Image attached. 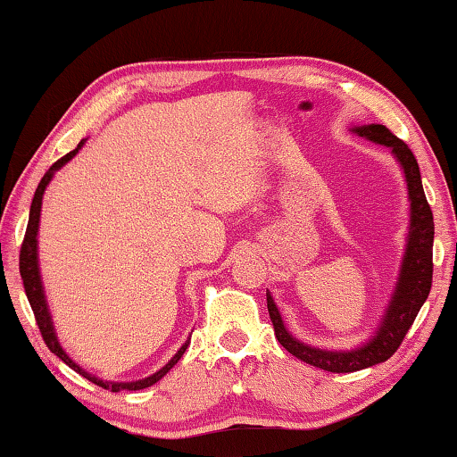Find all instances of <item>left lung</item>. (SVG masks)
<instances>
[{"label":"left lung","mask_w":457,"mask_h":457,"mask_svg":"<svg viewBox=\"0 0 457 457\" xmlns=\"http://www.w3.org/2000/svg\"><path fill=\"white\" fill-rule=\"evenodd\" d=\"M353 133L365 137L369 141L389 146L395 154L401 169L405 173L409 204H411V218H409V236L401 262L399 280L393 292L391 303L386 306L381 327L377 328L375 337H370L365 345L353 351H324L316 346L304 345L294 338L286 330L280 311L274 304L272 294L266 292L268 312L274 324V332L278 343L294 357L308 362V365L319 367L330 373H354V370L367 369L385 362L393 357V353L403 343L407 330L411 328L417 312L423 306L431 290L433 276V213L425 199L420 165H417L415 154L411 149L391 133L383 125H362L354 127Z\"/></svg>","instance_id":"obj_1"}]
</instances>
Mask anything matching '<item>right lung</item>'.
I'll list each match as a JSON object with an SVG mask.
<instances>
[{"label": "right lung", "instance_id": "right-lung-1", "mask_svg": "<svg viewBox=\"0 0 457 457\" xmlns=\"http://www.w3.org/2000/svg\"><path fill=\"white\" fill-rule=\"evenodd\" d=\"M84 141L79 143L74 151H71L64 157L58 159L56 163H54L46 175L42 177V181L37 183V189L34 193V199H32V207H29V220H28V228H26V236H24V244H21V250H20V274H21V280H24V288H26V296L29 300V306H32L34 316H36V322H37V328L42 332V338L48 349L60 357L62 361L66 362L68 367L74 369L76 373H80L84 378H88L98 386H103V389H111L112 393H119V391H138V389H145V386H151L159 381V378H163L169 370H171L177 361L183 357L185 349H187L189 343H185L179 351L175 353V357L167 362L163 369H159L157 373H153L151 377L141 378V381H130V383H114V381H103V378H98L95 375H90L88 370H84L80 365H76V362L68 357L66 351L62 349L60 343H58V337H56V330H54V324H52V316L48 311V303H46V296H44V286H42V278H40V266H37V226H40V212H42V197H44V191L48 187V183L52 181L54 173L58 171L60 167H64L68 161H71L76 153L82 149Z\"/></svg>", "mask_w": 457, "mask_h": 457}]
</instances>
